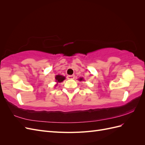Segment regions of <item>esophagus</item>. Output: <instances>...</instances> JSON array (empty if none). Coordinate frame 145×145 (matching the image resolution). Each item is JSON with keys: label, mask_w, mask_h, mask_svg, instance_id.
I'll list each match as a JSON object with an SVG mask.
<instances>
[{"label": "esophagus", "mask_w": 145, "mask_h": 145, "mask_svg": "<svg viewBox=\"0 0 145 145\" xmlns=\"http://www.w3.org/2000/svg\"><path fill=\"white\" fill-rule=\"evenodd\" d=\"M75 78V76L74 75H71V76H68L67 78L68 79H74Z\"/></svg>", "instance_id": "esophagus-1"}]
</instances>
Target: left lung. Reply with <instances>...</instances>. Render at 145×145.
<instances>
[{
	"label": "left lung",
	"instance_id": "obj_1",
	"mask_svg": "<svg viewBox=\"0 0 145 145\" xmlns=\"http://www.w3.org/2000/svg\"><path fill=\"white\" fill-rule=\"evenodd\" d=\"M83 80V78H79V80H80V81H82V80Z\"/></svg>",
	"mask_w": 145,
	"mask_h": 145
}]
</instances>
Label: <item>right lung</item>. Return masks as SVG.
<instances>
[{
  "label": "right lung",
  "mask_w": 145,
  "mask_h": 145,
  "mask_svg": "<svg viewBox=\"0 0 145 145\" xmlns=\"http://www.w3.org/2000/svg\"><path fill=\"white\" fill-rule=\"evenodd\" d=\"M55 78H56V82L60 83V82H62L65 79V77L63 76H61V75H57L56 76Z\"/></svg>",
  "instance_id": "add662e5"
}]
</instances>
